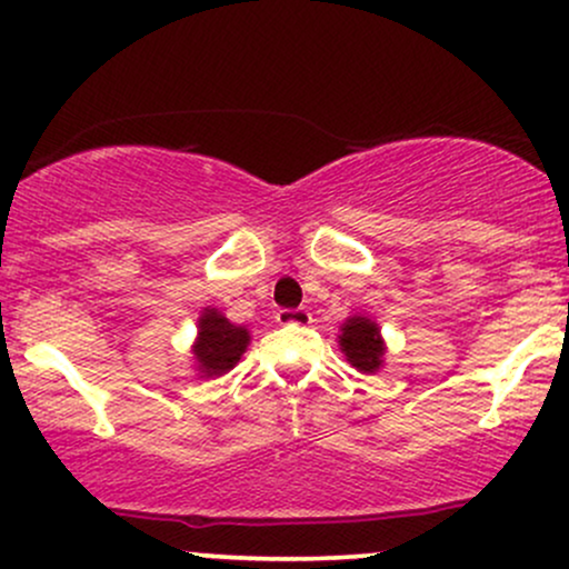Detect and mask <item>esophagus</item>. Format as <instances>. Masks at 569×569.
Instances as JSON below:
<instances>
[{
    "instance_id": "1",
    "label": "esophagus",
    "mask_w": 569,
    "mask_h": 569,
    "mask_svg": "<svg viewBox=\"0 0 569 569\" xmlns=\"http://www.w3.org/2000/svg\"><path fill=\"white\" fill-rule=\"evenodd\" d=\"M278 323L280 326H310L312 312L307 307H293V310H278Z\"/></svg>"
}]
</instances>
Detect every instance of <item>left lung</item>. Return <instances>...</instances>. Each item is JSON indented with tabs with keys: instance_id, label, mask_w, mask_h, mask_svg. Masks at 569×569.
<instances>
[{
	"instance_id": "left-lung-1",
	"label": "left lung",
	"mask_w": 569,
	"mask_h": 569,
	"mask_svg": "<svg viewBox=\"0 0 569 569\" xmlns=\"http://www.w3.org/2000/svg\"><path fill=\"white\" fill-rule=\"evenodd\" d=\"M339 348L348 356L350 367H356L363 375H375L382 367L385 342L380 337V326L367 316H352L342 323L339 335Z\"/></svg>"
}]
</instances>
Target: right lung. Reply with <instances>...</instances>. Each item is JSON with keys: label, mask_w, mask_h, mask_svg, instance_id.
I'll use <instances>...</instances> for the list:
<instances>
[{"label": "right lung", "mask_w": 569, "mask_h": 569, "mask_svg": "<svg viewBox=\"0 0 569 569\" xmlns=\"http://www.w3.org/2000/svg\"><path fill=\"white\" fill-rule=\"evenodd\" d=\"M248 342H251V335L246 326H234L217 307H206L198 321V339L192 345L200 377L227 375L240 361Z\"/></svg>", "instance_id": "add662e5"}]
</instances>
